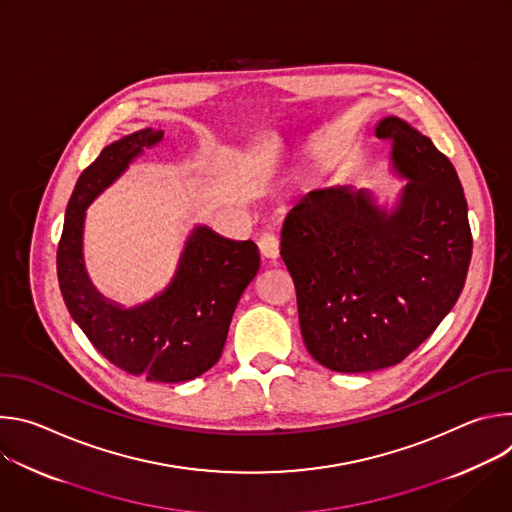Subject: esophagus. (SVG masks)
Masks as SVG:
<instances>
[{
  "instance_id": "esophagus-1",
  "label": "esophagus",
  "mask_w": 512,
  "mask_h": 512,
  "mask_svg": "<svg viewBox=\"0 0 512 512\" xmlns=\"http://www.w3.org/2000/svg\"><path fill=\"white\" fill-rule=\"evenodd\" d=\"M257 245H259V251L265 259L275 261L279 257V241H277L275 235H263Z\"/></svg>"
}]
</instances>
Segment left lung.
I'll list each match as a JSON object with an SVG mask.
<instances>
[{
	"mask_svg": "<svg viewBox=\"0 0 512 512\" xmlns=\"http://www.w3.org/2000/svg\"><path fill=\"white\" fill-rule=\"evenodd\" d=\"M375 135L407 180L397 198L352 184L312 190L281 231L306 348L336 373L381 371L411 354L458 302L472 257L452 162L401 117H383Z\"/></svg>",
	"mask_w": 512,
	"mask_h": 512,
	"instance_id": "obj_1",
	"label": "left lung"
}]
</instances>
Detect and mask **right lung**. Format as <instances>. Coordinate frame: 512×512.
<instances>
[{
	"mask_svg": "<svg viewBox=\"0 0 512 512\" xmlns=\"http://www.w3.org/2000/svg\"><path fill=\"white\" fill-rule=\"evenodd\" d=\"M162 139L164 131L152 127L129 133L109 143L81 174L66 206L56 267L72 320L109 362L145 381L184 383L204 375L221 358L235 308L259 271L257 245L225 239L198 225L166 289L131 308L101 294L83 255L89 204Z\"/></svg>",
	"mask_w": 512,
	"mask_h": 512,
	"instance_id": "add662e5",
	"label": "right lung"
}]
</instances>
